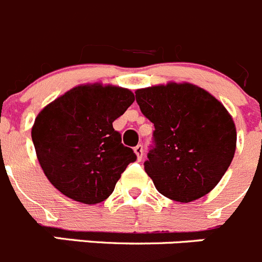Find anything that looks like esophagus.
<instances>
[{
	"label": "esophagus",
	"instance_id": "esophagus-1",
	"mask_svg": "<svg viewBox=\"0 0 262 262\" xmlns=\"http://www.w3.org/2000/svg\"><path fill=\"white\" fill-rule=\"evenodd\" d=\"M134 152H135V155H136V157H138V160L141 161V158H143V156H144L143 145H140V144H139V145H136V147L134 148Z\"/></svg>",
	"mask_w": 262,
	"mask_h": 262
}]
</instances>
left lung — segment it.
<instances>
[{"label": "left lung", "instance_id": "obj_1", "mask_svg": "<svg viewBox=\"0 0 262 262\" xmlns=\"http://www.w3.org/2000/svg\"><path fill=\"white\" fill-rule=\"evenodd\" d=\"M136 101L155 124V148L144 162L156 188L189 203L209 193L229 169L236 148L231 114L208 91L191 83L136 90Z\"/></svg>", "mask_w": 262, "mask_h": 262}]
</instances>
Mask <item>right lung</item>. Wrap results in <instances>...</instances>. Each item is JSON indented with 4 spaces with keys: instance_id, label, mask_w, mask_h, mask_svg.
I'll use <instances>...</instances> for the list:
<instances>
[{
    "instance_id": "1",
    "label": "right lung",
    "mask_w": 262,
    "mask_h": 262,
    "mask_svg": "<svg viewBox=\"0 0 262 262\" xmlns=\"http://www.w3.org/2000/svg\"><path fill=\"white\" fill-rule=\"evenodd\" d=\"M135 96L112 84H80L38 113L31 136L50 183L79 203L98 204L114 191L127 165L136 161L113 122Z\"/></svg>"
}]
</instances>
